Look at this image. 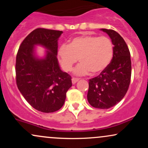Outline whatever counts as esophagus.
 I'll list each match as a JSON object with an SVG mask.
<instances>
[{"instance_id":"1","label":"esophagus","mask_w":148,"mask_h":148,"mask_svg":"<svg viewBox=\"0 0 148 148\" xmlns=\"http://www.w3.org/2000/svg\"><path fill=\"white\" fill-rule=\"evenodd\" d=\"M79 79H77V78H72V84H75L78 81H79Z\"/></svg>"}]
</instances>
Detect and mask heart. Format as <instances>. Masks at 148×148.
I'll use <instances>...</instances> for the list:
<instances>
[{"instance_id": "b5f03b06", "label": "heart", "mask_w": 148, "mask_h": 148, "mask_svg": "<svg viewBox=\"0 0 148 148\" xmlns=\"http://www.w3.org/2000/svg\"><path fill=\"white\" fill-rule=\"evenodd\" d=\"M114 53L111 39L96 35H82L72 39L67 46L62 45L58 57L62 69L70 72L77 62L80 64L74 69L76 75H86L88 72L97 74L109 65Z\"/></svg>"}]
</instances>
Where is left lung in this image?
<instances>
[{
	"label": "left lung",
	"instance_id": "left-lung-1",
	"mask_svg": "<svg viewBox=\"0 0 148 148\" xmlns=\"http://www.w3.org/2000/svg\"><path fill=\"white\" fill-rule=\"evenodd\" d=\"M114 45L112 61L99 75L89 80L88 101L95 108L107 109L120 102L130 84V52L124 39L115 30L102 28Z\"/></svg>",
	"mask_w": 148,
	"mask_h": 148
}]
</instances>
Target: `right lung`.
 <instances>
[{"instance_id":"add662e5","label":"right lung","mask_w":148,"mask_h":148,"mask_svg":"<svg viewBox=\"0 0 148 148\" xmlns=\"http://www.w3.org/2000/svg\"><path fill=\"white\" fill-rule=\"evenodd\" d=\"M62 31L39 28L32 31L20 45L16 57V82L25 99L42 113H53L63 106L72 77L60 69L57 59L58 40ZM47 50L45 59L34 54V46Z\"/></svg>"}]
</instances>
